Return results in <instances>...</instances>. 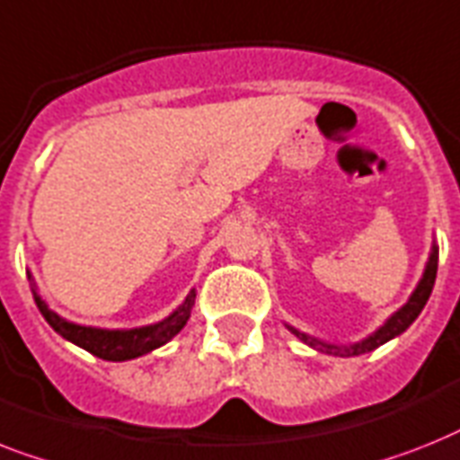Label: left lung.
<instances>
[{
	"label": "left lung",
	"instance_id": "1",
	"mask_svg": "<svg viewBox=\"0 0 460 460\" xmlns=\"http://www.w3.org/2000/svg\"><path fill=\"white\" fill-rule=\"evenodd\" d=\"M435 276H437V248H432L430 262H428V267H425L423 279H420L418 288L413 290V295L409 297V302H406L404 307L399 309L397 314H392L390 319H387L385 326H380L376 333L368 335V338L361 340V342H357V345H349V347L328 345V342H321V340H316V338H309V335L300 333V331H295V328H290V331H293V333L297 335L300 340H305L309 347H314V349H319V352L333 354V357H357V354L371 352V349L380 347L383 342H387V340L394 338V335L404 333L406 328L411 326L413 321L418 319V314L423 312L425 302H428V297H430V293H432Z\"/></svg>",
	"mask_w": 460,
	"mask_h": 460
}]
</instances>
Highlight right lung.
I'll return each mask as SVG.
<instances>
[{
  "instance_id": "obj_1",
  "label": "right lung",
  "mask_w": 460,
  "mask_h": 460,
  "mask_svg": "<svg viewBox=\"0 0 460 460\" xmlns=\"http://www.w3.org/2000/svg\"><path fill=\"white\" fill-rule=\"evenodd\" d=\"M35 302L44 319H47L49 326L54 328L58 335H63V338L75 342L82 349H87V352H92L99 359L127 361L134 359V357H141V354H148L151 349L165 345L167 340L174 338L186 326L189 316H191L196 293L191 290V295L186 297L184 305L174 314L167 316L165 321H160L155 326L134 328V331H103V328L77 326V323H70V321L61 319L56 312H51L47 307V302L37 297V293Z\"/></svg>"
}]
</instances>
